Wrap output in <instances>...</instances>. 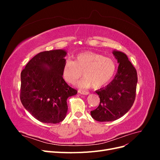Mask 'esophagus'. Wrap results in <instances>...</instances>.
Masks as SVG:
<instances>
[{
    "instance_id": "1",
    "label": "esophagus",
    "mask_w": 160,
    "mask_h": 160,
    "mask_svg": "<svg viewBox=\"0 0 160 160\" xmlns=\"http://www.w3.org/2000/svg\"><path fill=\"white\" fill-rule=\"evenodd\" d=\"M78 92L79 93H81V94H82V95H88L89 93L88 91H83V90H79L78 91Z\"/></svg>"
}]
</instances>
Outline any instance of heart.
<instances>
[{
    "mask_svg": "<svg viewBox=\"0 0 160 160\" xmlns=\"http://www.w3.org/2000/svg\"><path fill=\"white\" fill-rule=\"evenodd\" d=\"M117 64L109 57L93 51H84L75 56L74 61L67 60L63 66L62 75L70 84H75L82 76L84 78L78 83L81 88H99L107 84L113 78Z\"/></svg>",
    "mask_w": 160,
    "mask_h": 160,
    "instance_id": "1",
    "label": "heart"
}]
</instances>
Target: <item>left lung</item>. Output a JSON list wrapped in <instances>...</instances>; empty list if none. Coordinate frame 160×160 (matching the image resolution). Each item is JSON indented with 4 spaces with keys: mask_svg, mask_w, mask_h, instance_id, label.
<instances>
[{
    "mask_svg": "<svg viewBox=\"0 0 160 160\" xmlns=\"http://www.w3.org/2000/svg\"><path fill=\"white\" fill-rule=\"evenodd\" d=\"M119 63L114 79L103 88L96 91L100 98L98 108L91 115L98 122H112L122 118L132 107L136 95L138 75L125 53L113 51Z\"/></svg>",
    "mask_w": 160,
    "mask_h": 160,
    "instance_id": "obj_1",
    "label": "left lung"
}]
</instances>
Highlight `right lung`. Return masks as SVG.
Instances as JSON below:
<instances>
[{
    "instance_id": "add662e5",
    "label": "right lung",
    "mask_w": 160,
    "mask_h": 160,
    "mask_svg": "<svg viewBox=\"0 0 160 160\" xmlns=\"http://www.w3.org/2000/svg\"><path fill=\"white\" fill-rule=\"evenodd\" d=\"M66 55L61 49L41 52L21 72V103L41 122H62L68 109L67 98L77 93L62 78Z\"/></svg>"
}]
</instances>
